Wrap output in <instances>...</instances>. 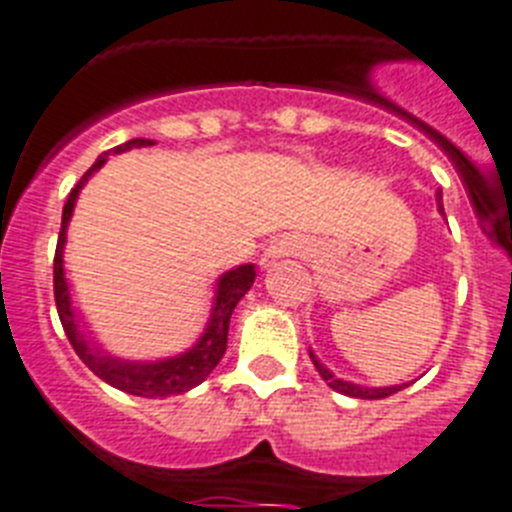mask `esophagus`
Returning <instances> with one entry per match:
<instances>
[{"label": "esophagus", "instance_id": "esophagus-1", "mask_svg": "<svg viewBox=\"0 0 512 512\" xmlns=\"http://www.w3.org/2000/svg\"><path fill=\"white\" fill-rule=\"evenodd\" d=\"M302 243L295 241V238H277L266 246V251L261 253V266H271L277 259H284V256H300Z\"/></svg>", "mask_w": 512, "mask_h": 512}]
</instances>
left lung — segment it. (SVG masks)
Instances as JSON below:
<instances>
[{
  "mask_svg": "<svg viewBox=\"0 0 512 512\" xmlns=\"http://www.w3.org/2000/svg\"><path fill=\"white\" fill-rule=\"evenodd\" d=\"M438 200V210L443 212V202H441V192L436 194ZM310 359L312 364H315V369H318L320 377L328 382V387H333L336 392H341V395H348V397H361V400H382V397H390L395 395V392L405 390V384H400V387H379V390H369V387H359V384H351V382H343V379H336L333 374L325 369L323 364H320L318 359H315V354L310 351Z\"/></svg>",
  "mask_w": 512,
  "mask_h": 512,
  "instance_id": "1",
  "label": "left lung"
}]
</instances>
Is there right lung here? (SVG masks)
I'll list each match as a JSON object with an SVG mask.
<instances>
[{"label": "right lung", "mask_w": 512, "mask_h": 512, "mask_svg": "<svg viewBox=\"0 0 512 512\" xmlns=\"http://www.w3.org/2000/svg\"><path fill=\"white\" fill-rule=\"evenodd\" d=\"M146 146H153V140L133 138L128 140V143H122V146L112 148V153H122L130 151V148ZM107 156H110V151L94 161L92 169L81 176L79 184L69 192L66 205H63L61 233H58L56 256H53V297H56L58 318H61L66 338H69L71 346H74L76 356H79V359L107 384H112V387H117V390L122 392H128V395L151 397V400H156V397L184 395V392H189L192 387L205 382V379L210 377L212 369L217 366V361L223 359L225 348H228L230 315H233L235 305L241 302V297L251 289L253 279H256V271H253L251 264H246L220 277V282H217L215 307H212L205 336L197 341V346L189 348L187 354L174 356V359L166 361H153V364H133V361L112 359V356L102 354L97 346H89L87 338L81 336L79 325H76V315L74 310H71L69 284H66V277H63V243H66V228H69L71 212H74L76 194H79V189L87 184V179L94 171L102 169Z\"/></svg>", "instance_id": "add662e5"}]
</instances>
